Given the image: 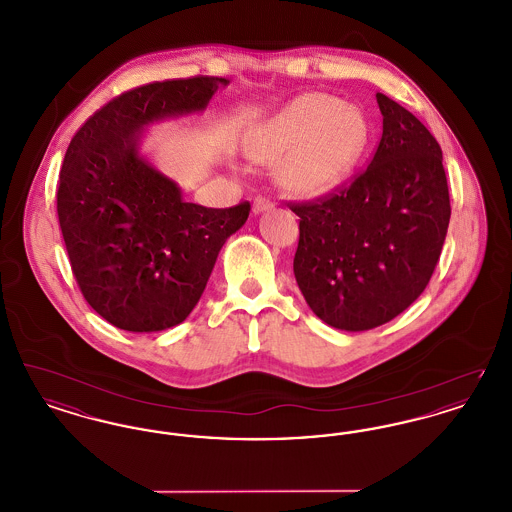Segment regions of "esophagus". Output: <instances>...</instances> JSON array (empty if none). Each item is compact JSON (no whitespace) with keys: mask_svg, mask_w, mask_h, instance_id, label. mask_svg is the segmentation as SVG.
Here are the masks:
<instances>
[{"mask_svg":"<svg viewBox=\"0 0 512 512\" xmlns=\"http://www.w3.org/2000/svg\"><path fill=\"white\" fill-rule=\"evenodd\" d=\"M272 207V201L267 199V197H255V201H253V213H261V211H267Z\"/></svg>","mask_w":512,"mask_h":512,"instance_id":"34e87169","label":"esophagus"}]
</instances>
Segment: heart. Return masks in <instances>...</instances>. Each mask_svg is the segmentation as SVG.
Wrapping results in <instances>:
<instances>
[{
    "label": "heart",
    "instance_id": "b5f03b06",
    "mask_svg": "<svg viewBox=\"0 0 512 512\" xmlns=\"http://www.w3.org/2000/svg\"><path fill=\"white\" fill-rule=\"evenodd\" d=\"M368 144L365 115L326 94L290 101L263 128L255 151L280 161V178L297 194H318L351 171Z\"/></svg>",
    "mask_w": 512,
    "mask_h": 512
}]
</instances>
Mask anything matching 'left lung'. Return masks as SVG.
Returning <instances> with one entry per match:
<instances>
[{
    "label": "left lung",
    "instance_id": "left-lung-1",
    "mask_svg": "<svg viewBox=\"0 0 512 512\" xmlns=\"http://www.w3.org/2000/svg\"><path fill=\"white\" fill-rule=\"evenodd\" d=\"M376 101L382 138L365 171L288 203L299 217L297 286L320 320L347 332L390 322L424 292L451 217L436 138L397 101Z\"/></svg>",
    "mask_w": 512,
    "mask_h": 512
}]
</instances>
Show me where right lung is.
<instances>
[{
  "mask_svg": "<svg viewBox=\"0 0 512 512\" xmlns=\"http://www.w3.org/2000/svg\"><path fill=\"white\" fill-rule=\"evenodd\" d=\"M217 76L172 78L122 92L74 134L57 184V217L88 305L128 332L167 330L192 313L220 247L251 205L207 209L138 157L136 134L203 109Z\"/></svg>",
  "mask_w": 512,
  "mask_h": 512,
  "instance_id": "right-lung-1",
  "label": "right lung"
}]
</instances>
